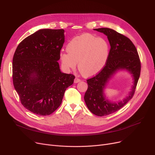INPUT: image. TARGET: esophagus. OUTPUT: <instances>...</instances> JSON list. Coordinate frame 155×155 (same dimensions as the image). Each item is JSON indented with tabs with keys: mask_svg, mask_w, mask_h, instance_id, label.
I'll list each match as a JSON object with an SVG mask.
<instances>
[{
	"mask_svg": "<svg viewBox=\"0 0 155 155\" xmlns=\"http://www.w3.org/2000/svg\"><path fill=\"white\" fill-rule=\"evenodd\" d=\"M80 79H79V78H75V80H74V83H75V84H77V83H78V82H80Z\"/></svg>",
	"mask_w": 155,
	"mask_h": 155,
	"instance_id": "obj_1",
	"label": "esophagus"
}]
</instances>
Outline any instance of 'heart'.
<instances>
[{
  "instance_id": "heart-1",
  "label": "heart",
  "mask_w": 155,
  "mask_h": 155,
  "mask_svg": "<svg viewBox=\"0 0 155 155\" xmlns=\"http://www.w3.org/2000/svg\"><path fill=\"white\" fill-rule=\"evenodd\" d=\"M68 53H61L60 60L66 70L78 68L85 77H92L104 67L109 55L110 48L105 39L85 33L71 39L67 46Z\"/></svg>"
}]
</instances>
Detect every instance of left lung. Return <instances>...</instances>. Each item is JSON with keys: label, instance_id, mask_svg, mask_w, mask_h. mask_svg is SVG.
<instances>
[{"label": "left lung", "instance_id": "left-lung-1", "mask_svg": "<svg viewBox=\"0 0 155 155\" xmlns=\"http://www.w3.org/2000/svg\"><path fill=\"white\" fill-rule=\"evenodd\" d=\"M94 30L107 36L110 49L107 61L102 70L87 80L88 88L84 100L88 109L94 114L105 116L119 110L133 98L140 76L141 62L135 46L128 38L110 28ZM120 69H126L132 74L134 84L127 97L118 103H112L105 98L103 91L108 80Z\"/></svg>", "mask_w": 155, "mask_h": 155}]
</instances>
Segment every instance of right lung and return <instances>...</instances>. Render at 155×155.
I'll list each match as a JSON object with an SVG mask.
<instances>
[{
    "label": "right lung",
    "mask_w": 155,
    "mask_h": 155,
    "mask_svg": "<svg viewBox=\"0 0 155 155\" xmlns=\"http://www.w3.org/2000/svg\"><path fill=\"white\" fill-rule=\"evenodd\" d=\"M63 29H43L19 43L12 60L13 84L23 106L39 116L59 107L75 76L60 71L58 61L64 42Z\"/></svg>",
    "instance_id": "right-lung-1"
}]
</instances>
